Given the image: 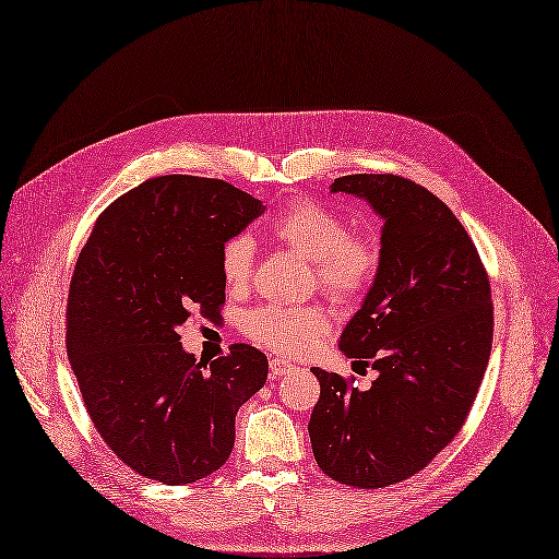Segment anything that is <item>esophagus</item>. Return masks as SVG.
I'll return each instance as SVG.
<instances>
[{
	"label": "esophagus",
	"mask_w": 559,
	"mask_h": 559,
	"mask_svg": "<svg viewBox=\"0 0 559 559\" xmlns=\"http://www.w3.org/2000/svg\"><path fill=\"white\" fill-rule=\"evenodd\" d=\"M297 366L293 360H287V358H272L270 360V370H272V374H276V377H283V374H287V372H293Z\"/></svg>",
	"instance_id": "obj_1"
}]
</instances>
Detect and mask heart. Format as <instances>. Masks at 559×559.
<instances>
[{"mask_svg":"<svg viewBox=\"0 0 559 559\" xmlns=\"http://www.w3.org/2000/svg\"><path fill=\"white\" fill-rule=\"evenodd\" d=\"M270 233L289 251L310 260L314 281L335 299H358L366 295L379 270V247L370 235L352 233L345 216L318 201H297L270 222ZM224 283L241 293L249 287L253 270V241L235 235L224 241ZM329 318L318 306L264 304L253 308L245 331L260 345L285 354L310 349L326 333Z\"/></svg>","mask_w":559,"mask_h":559,"instance_id":"1","label":"heart"}]
</instances>
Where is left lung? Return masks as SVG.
Listing matches in <instances>:
<instances>
[{"label":"left lung","instance_id":"1","mask_svg":"<svg viewBox=\"0 0 559 559\" xmlns=\"http://www.w3.org/2000/svg\"><path fill=\"white\" fill-rule=\"evenodd\" d=\"M383 219L377 278L340 349L377 379L312 368L320 400L308 433L318 466L354 489L408 479L439 454L477 397L493 340L491 283L452 210L393 174L335 178Z\"/></svg>","mask_w":559,"mask_h":559}]
</instances>
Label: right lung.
<instances>
[{
  "label": "right lung",
  "instance_id": "right-lung-1",
  "mask_svg": "<svg viewBox=\"0 0 559 559\" xmlns=\"http://www.w3.org/2000/svg\"><path fill=\"white\" fill-rule=\"evenodd\" d=\"M264 205L237 187L159 176L116 199L93 226L66 308L70 368L98 433L126 466L162 484L219 471L235 445V416L266 381L251 345L199 362L178 326L197 308L226 304L224 241Z\"/></svg>",
  "mask_w": 559,
  "mask_h": 559
}]
</instances>
